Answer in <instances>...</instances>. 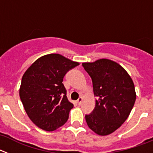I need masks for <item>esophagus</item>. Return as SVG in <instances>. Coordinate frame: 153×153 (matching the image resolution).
I'll list each match as a JSON object with an SVG mask.
<instances>
[{"mask_svg": "<svg viewBox=\"0 0 153 153\" xmlns=\"http://www.w3.org/2000/svg\"><path fill=\"white\" fill-rule=\"evenodd\" d=\"M82 102H83V98H82V97H79V98L77 100V101H76L78 105H80V104L82 103Z\"/></svg>", "mask_w": 153, "mask_h": 153, "instance_id": "34e87169", "label": "esophagus"}]
</instances>
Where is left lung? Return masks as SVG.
Masks as SVG:
<instances>
[{
  "mask_svg": "<svg viewBox=\"0 0 153 153\" xmlns=\"http://www.w3.org/2000/svg\"><path fill=\"white\" fill-rule=\"evenodd\" d=\"M93 82L97 97L86 122L94 132L106 136L117 130L126 121L134 106L136 95L130 76L120 64L108 59L82 63Z\"/></svg>",
  "mask_w": 153,
  "mask_h": 153,
  "instance_id": "1",
  "label": "left lung"
}]
</instances>
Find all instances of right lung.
<instances>
[{
  "mask_svg": "<svg viewBox=\"0 0 153 153\" xmlns=\"http://www.w3.org/2000/svg\"><path fill=\"white\" fill-rule=\"evenodd\" d=\"M78 65L62 55L51 53L37 59L24 73L20 97L36 126L53 131L66 123L74 104L67 99L63 77Z\"/></svg>",
  "mask_w": 153,
  "mask_h": 153,
  "instance_id": "obj_1",
  "label": "right lung"
}]
</instances>
